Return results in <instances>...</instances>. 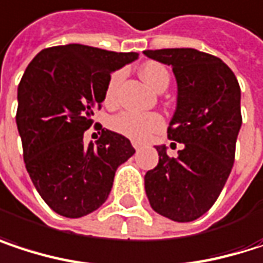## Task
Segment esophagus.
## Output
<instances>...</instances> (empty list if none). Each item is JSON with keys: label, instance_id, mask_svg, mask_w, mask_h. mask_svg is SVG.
I'll use <instances>...</instances> for the list:
<instances>
[{"label": "esophagus", "instance_id": "34e87169", "mask_svg": "<svg viewBox=\"0 0 263 263\" xmlns=\"http://www.w3.org/2000/svg\"><path fill=\"white\" fill-rule=\"evenodd\" d=\"M132 146H134V149H135V151H138L143 144H141L140 141H132Z\"/></svg>", "mask_w": 263, "mask_h": 263}]
</instances>
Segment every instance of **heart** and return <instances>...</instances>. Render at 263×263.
I'll return each instance as SVG.
<instances>
[{
  "instance_id": "1",
  "label": "heart",
  "mask_w": 263,
  "mask_h": 263,
  "mask_svg": "<svg viewBox=\"0 0 263 263\" xmlns=\"http://www.w3.org/2000/svg\"><path fill=\"white\" fill-rule=\"evenodd\" d=\"M141 78L147 82L149 86L154 89H160L161 86H167L169 83V73L167 70L157 62H147L141 67ZM122 71H116L106 85L105 91V102L112 103L116 99L117 86L122 80ZM164 125V120L157 112H134V111H123L114 116L109 120V128L114 132L131 138L135 141H144L152 134L158 132Z\"/></svg>"
}]
</instances>
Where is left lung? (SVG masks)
Wrapping results in <instances>:
<instances>
[{
    "label": "left lung",
    "instance_id": "8db88e82",
    "mask_svg": "<svg viewBox=\"0 0 263 263\" xmlns=\"http://www.w3.org/2000/svg\"><path fill=\"white\" fill-rule=\"evenodd\" d=\"M143 53L172 67L178 96L167 137L181 143L177 158L167 155L164 144L155 146L160 160L146 172L144 190L158 215L190 222L215 204L232 172L242 125L240 88L235 73L209 53L195 48Z\"/></svg>",
    "mask_w": 263,
    "mask_h": 263
}]
</instances>
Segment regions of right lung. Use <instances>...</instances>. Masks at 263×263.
<instances>
[{
	"label": "right lung",
	"instance_id": "obj_1",
	"mask_svg": "<svg viewBox=\"0 0 263 263\" xmlns=\"http://www.w3.org/2000/svg\"><path fill=\"white\" fill-rule=\"evenodd\" d=\"M138 59L82 44L50 47L28 64L18 85L16 126L26 169L51 210L80 218L108 198L116 171L135 154L131 141L102 129L83 144L111 73Z\"/></svg>",
	"mask_w": 263,
	"mask_h": 263
}]
</instances>
